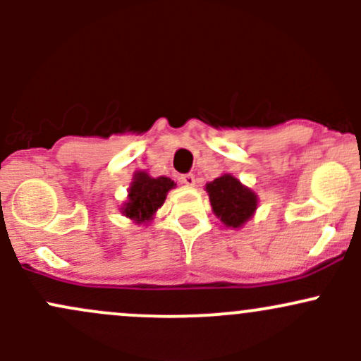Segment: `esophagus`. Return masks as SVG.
I'll return each instance as SVG.
<instances>
[{
    "mask_svg": "<svg viewBox=\"0 0 361 361\" xmlns=\"http://www.w3.org/2000/svg\"><path fill=\"white\" fill-rule=\"evenodd\" d=\"M181 183H185L187 187H195V183H197V178H195V174H181L180 178Z\"/></svg>",
    "mask_w": 361,
    "mask_h": 361,
    "instance_id": "esophagus-1",
    "label": "esophagus"
}]
</instances>
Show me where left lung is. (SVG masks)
I'll return each mask as SVG.
<instances>
[{
  "label": "left lung",
  "mask_w": 361,
  "mask_h": 361,
  "mask_svg": "<svg viewBox=\"0 0 361 361\" xmlns=\"http://www.w3.org/2000/svg\"><path fill=\"white\" fill-rule=\"evenodd\" d=\"M206 192L214 216L228 228H241L258 207V195L228 173L206 183Z\"/></svg>",
  "instance_id": "left-lung-1"
}]
</instances>
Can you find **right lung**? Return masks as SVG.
Masks as SVG:
<instances>
[{"label": "right lung", "instance_id": "add662e5", "mask_svg": "<svg viewBox=\"0 0 361 361\" xmlns=\"http://www.w3.org/2000/svg\"><path fill=\"white\" fill-rule=\"evenodd\" d=\"M176 187L171 178H154L147 171H136L133 183L127 190V201L122 204V214L136 225H147L154 220L159 207H162L167 192Z\"/></svg>", "mask_w": 361, "mask_h": 361}]
</instances>
